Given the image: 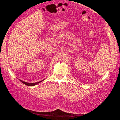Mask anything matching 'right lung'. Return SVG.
<instances>
[{
	"instance_id": "add662e5",
	"label": "right lung",
	"mask_w": 120,
	"mask_h": 120,
	"mask_svg": "<svg viewBox=\"0 0 120 120\" xmlns=\"http://www.w3.org/2000/svg\"><path fill=\"white\" fill-rule=\"evenodd\" d=\"M44 79H43V80H42V81H40V82H34V83H30V82H24V81H22V80H20V79H19V81H20L21 82H22L23 83H24V85H26V86H35V85H36L38 84V83H39V82H41L42 81H43V80H44Z\"/></svg>"
}]
</instances>
